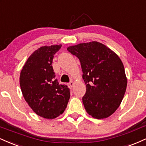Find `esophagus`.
<instances>
[{"label":"esophagus","instance_id":"34e87169","mask_svg":"<svg viewBox=\"0 0 146 146\" xmlns=\"http://www.w3.org/2000/svg\"><path fill=\"white\" fill-rule=\"evenodd\" d=\"M74 83L73 81H71V82H70L69 84H68V86H69V87H70V89H71V88H72V87L74 86Z\"/></svg>","mask_w":146,"mask_h":146}]
</instances>
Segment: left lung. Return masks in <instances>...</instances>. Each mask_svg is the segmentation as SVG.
<instances>
[{"instance_id": "1", "label": "left lung", "mask_w": 146, "mask_h": 146, "mask_svg": "<svg viewBox=\"0 0 146 146\" xmlns=\"http://www.w3.org/2000/svg\"><path fill=\"white\" fill-rule=\"evenodd\" d=\"M80 60L86 93L85 110L96 119L111 116L120 105L127 87V78L120 58L98 42L81 43L67 48Z\"/></svg>"}]
</instances>
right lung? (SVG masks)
<instances>
[{"mask_svg": "<svg viewBox=\"0 0 146 146\" xmlns=\"http://www.w3.org/2000/svg\"><path fill=\"white\" fill-rule=\"evenodd\" d=\"M59 45L44 46L34 51L26 61L20 76V85L26 102L37 115L54 119L66 110L70 89L59 85L52 63Z\"/></svg>", "mask_w": 146, "mask_h": 146, "instance_id": "right-lung-1", "label": "right lung"}]
</instances>
